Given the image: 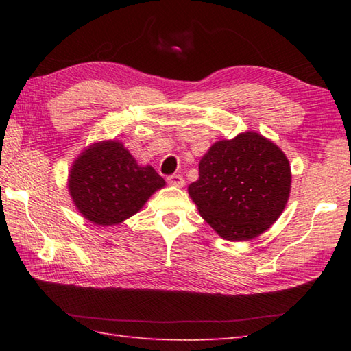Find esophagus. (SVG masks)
Listing matches in <instances>:
<instances>
[{
	"instance_id": "34e87169",
	"label": "esophagus",
	"mask_w": 351,
	"mask_h": 351,
	"mask_svg": "<svg viewBox=\"0 0 351 351\" xmlns=\"http://www.w3.org/2000/svg\"><path fill=\"white\" fill-rule=\"evenodd\" d=\"M167 182L170 184V185H173V187H184V178L181 176V175H170V176H167Z\"/></svg>"
}]
</instances>
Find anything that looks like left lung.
<instances>
[{
    "label": "left lung",
    "mask_w": 351,
    "mask_h": 351,
    "mask_svg": "<svg viewBox=\"0 0 351 351\" xmlns=\"http://www.w3.org/2000/svg\"><path fill=\"white\" fill-rule=\"evenodd\" d=\"M291 191L289 161L255 131L220 140L199 162L189 195L221 238L252 240L279 219Z\"/></svg>",
    "instance_id": "8db88e82"
}]
</instances>
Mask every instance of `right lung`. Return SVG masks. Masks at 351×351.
<instances>
[{
    "label": "right lung",
    "instance_id": "obj_1",
    "mask_svg": "<svg viewBox=\"0 0 351 351\" xmlns=\"http://www.w3.org/2000/svg\"><path fill=\"white\" fill-rule=\"evenodd\" d=\"M164 185L152 166H138L117 140L84 149L73 161L68 180L77 210L98 226H113L130 219Z\"/></svg>",
    "mask_w": 351,
    "mask_h": 351
}]
</instances>
